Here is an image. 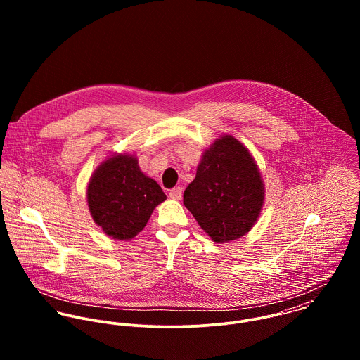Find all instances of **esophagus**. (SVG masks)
Masks as SVG:
<instances>
[{"mask_svg":"<svg viewBox=\"0 0 360 360\" xmlns=\"http://www.w3.org/2000/svg\"><path fill=\"white\" fill-rule=\"evenodd\" d=\"M183 190L180 188V187H174V188H172L170 191H169V197L172 198V200H176V201H179V200H181V197H183Z\"/></svg>","mask_w":360,"mask_h":360,"instance_id":"esophagus-1","label":"esophagus"}]
</instances>
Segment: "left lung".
<instances>
[{"label":"left lung","mask_w":360,"mask_h":360,"mask_svg":"<svg viewBox=\"0 0 360 360\" xmlns=\"http://www.w3.org/2000/svg\"><path fill=\"white\" fill-rule=\"evenodd\" d=\"M183 202L214 243L251 230L263 205V183L248 150L224 136L206 151Z\"/></svg>","instance_id":"1"}]
</instances>
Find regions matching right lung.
Masks as SVG:
<instances>
[{
  "mask_svg": "<svg viewBox=\"0 0 360 360\" xmlns=\"http://www.w3.org/2000/svg\"><path fill=\"white\" fill-rule=\"evenodd\" d=\"M165 200L159 184L143 174L137 159L130 155L105 160L87 190L93 219L115 240L136 237L146 227L155 206Z\"/></svg>",
  "mask_w": 360,
  "mask_h": 360,
  "instance_id": "add662e5",
  "label": "right lung"
}]
</instances>
